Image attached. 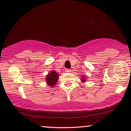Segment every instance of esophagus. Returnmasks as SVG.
<instances>
[{
	"instance_id": "esophagus-1",
	"label": "esophagus",
	"mask_w": 131,
	"mask_h": 131,
	"mask_svg": "<svg viewBox=\"0 0 131 131\" xmlns=\"http://www.w3.org/2000/svg\"><path fill=\"white\" fill-rule=\"evenodd\" d=\"M65 71H66V72H70L71 71V70L69 69H65Z\"/></svg>"
}]
</instances>
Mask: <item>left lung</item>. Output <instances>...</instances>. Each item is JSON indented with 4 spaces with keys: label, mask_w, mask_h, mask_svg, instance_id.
I'll use <instances>...</instances> for the list:
<instances>
[{
    "label": "left lung",
    "mask_w": 131,
    "mask_h": 131,
    "mask_svg": "<svg viewBox=\"0 0 131 131\" xmlns=\"http://www.w3.org/2000/svg\"><path fill=\"white\" fill-rule=\"evenodd\" d=\"M82 78L81 79L82 82H86V79H85V78H85L84 76H82Z\"/></svg>",
    "instance_id": "1"
}]
</instances>
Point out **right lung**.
Returning <instances> with one entry per match:
<instances>
[{
    "label": "right lung",
    "instance_id": "right-lung-1",
    "mask_svg": "<svg viewBox=\"0 0 131 131\" xmlns=\"http://www.w3.org/2000/svg\"><path fill=\"white\" fill-rule=\"evenodd\" d=\"M45 79L48 85L50 87H53L54 85L56 84L59 79V75L56 71H51V72L47 75Z\"/></svg>",
    "mask_w": 131,
    "mask_h": 131
}]
</instances>
